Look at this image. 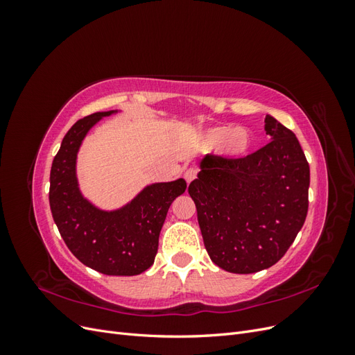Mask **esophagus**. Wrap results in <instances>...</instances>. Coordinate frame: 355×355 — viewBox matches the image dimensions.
Returning <instances> with one entry per match:
<instances>
[{"instance_id":"esophagus-1","label":"esophagus","mask_w":355,"mask_h":355,"mask_svg":"<svg viewBox=\"0 0 355 355\" xmlns=\"http://www.w3.org/2000/svg\"><path fill=\"white\" fill-rule=\"evenodd\" d=\"M197 178V170L196 168H187L184 171V179L188 182V184H191L192 180H194Z\"/></svg>"}]
</instances>
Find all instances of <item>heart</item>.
<instances>
[{
    "mask_svg": "<svg viewBox=\"0 0 355 355\" xmlns=\"http://www.w3.org/2000/svg\"><path fill=\"white\" fill-rule=\"evenodd\" d=\"M202 139L209 148L219 146L220 155L231 159L245 157L253 148V135L245 127L216 125L209 128Z\"/></svg>",
    "mask_w": 355,
    "mask_h": 355,
    "instance_id": "1",
    "label": "heart"
}]
</instances>
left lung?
<instances>
[{
    "label": "left lung",
    "instance_id": "obj_1",
    "mask_svg": "<svg viewBox=\"0 0 355 355\" xmlns=\"http://www.w3.org/2000/svg\"><path fill=\"white\" fill-rule=\"evenodd\" d=\"M271 142L244 158L206 155L188 192L211 262L234 274L282 259L308 213L309 166L297 137L266 115Z\"/></svg>",
    "mask_w": 355,
    "mask_h": 355
}]
</instances>
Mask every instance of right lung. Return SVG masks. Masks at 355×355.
<instances>
[{
	"instance_id": "add662e5",
	"label": "right lung",
	"mask_w": 355,
	"mask_h": 355,
	"mask_svg": "<svg viewBox=\"0 0 355 355\" xmlns=\"http://www.w3.org/2000/svg\"><path fill=\"white\" fill-rule=\"evenodd\" d=\"M115 112L92 114L69 128L53 159L49 200L62 239L80 262L106 275H137L154 263L168 207L184 194L187 182L146 185L115 210H102L85 198L77 179L80 146L93 125Z\"/></svg>"
}]
</instances>
